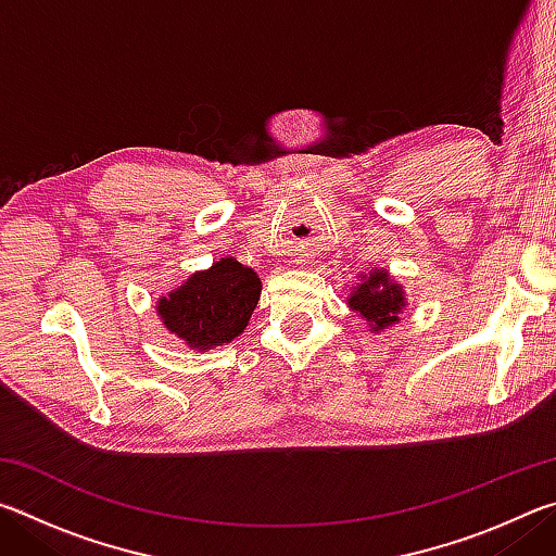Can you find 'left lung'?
Wrapping results in <instances>:
<instances>
[{"label":"left lung","instance_id":"1","mask_svg":"<svg viewBox=\"0 0 556 556\" xmlns=\"http://www.w3.org/2000/svg\"><path fill=\"white\" fill-rule=\"evenodd\" d=\"M348 306L370 324V331H382V328L400 321L407 301H404L402 285H394L388 271L372 269L370 275L361 277V285H355L351 296H348Z\"/></svg>","mask_w":556,"mask_h":556}]
</instances>
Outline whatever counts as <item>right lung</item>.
<instances>
[{"instance_id":"obj_1","label":"right lung","mask_w":556,"mask_h":556,"mask_svg":"<svg viewBox=\"0 0 556 556\" xmlns=\"http://www.w3.org/2000/svg\"><path fill=\"white\" fill-rule=\"evenodd\" d=\"M262 281L257 271L223 257L195 271L181 287L159 299L156 314L191 351H211L230 343L248 326L257 308Z\"/></svg>"}]
</instances>
